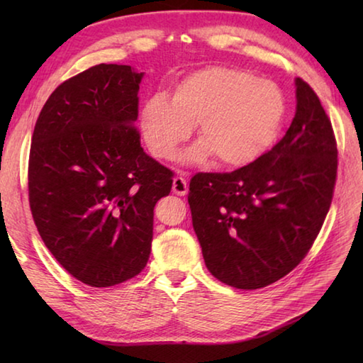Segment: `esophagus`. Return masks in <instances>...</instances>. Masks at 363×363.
I'll return each mask as SVG.
<instances>
[{
  "instance_id": "34e87169",
  "label": "esophagus",
  "mask_w": 363,
  "mask_h": 363,
  "mask_svg": "<svg viewBox=\"0 0 363 363\" xmlns=\"http://www.w3.org/2000/svg\"><path fill=\"white\" fill-rule=\"evenodd\" d=\"M173 191H174L176 195H179V196L187 195L189 186H187V181L184 179L182 176H176L174 179H173Z\"/></svg>"
}]
</instances>
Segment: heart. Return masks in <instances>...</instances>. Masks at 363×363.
Instances as JSON below:
<instances>
[{"mask_svg": "<svg viewBox=\"0 0 363 363\" xmlns=\"http://www.w3.org/2000/svg\"><path fill=\"white\" fill-rule=\"evenodd\" d=\"M285 113L279 87L243 70L206 67L173 87L169 101L146 99L140 126L154 157L172 160L196 125L201 142L187 151L195 164L213 156L223 167L256 160L274 142Z\"/></svg>", "mask_w": 363, "mask_h": 363, "instance_id": "1", "label": "heart"}]
</instances>
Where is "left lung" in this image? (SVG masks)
Returning a JSON list of instances; mask_svg holds the SVG:
<instances>
[{"label": "left lung", "mask_w": 363, "mask_h": 363, "mask_svg": "<svg viewBox=\"0 0 363 363\" xmlns=\"http://www.w3.org/2000/svg\"><path fill=\"white\" fill-rule=\"evenodd\" d=\"M337 140L313 89L296 78V113L272 150L230 173H196L189 204L209 272L242 290L303 260L333 203Z\"/></svg>", "instance_id": "1"}]
</instances>
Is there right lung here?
Returning <instances> with one entry per match:
<instances>
[{
    "label": "right lung",
    "mask_w": 363,
    "mask_h": 363,
    "mask_svg": "<svg viewBox=\"0 0 363 363\" xmlns=\"http://www.w3.org/2000/svg\"><path fill=\"white\" fill-rule=\"evenodd\" d=\"M143 73L99 64L64 81L35 121L28 194L43 243L90 287H111L146 267L154 206L173 172L145 154L138 115Z\"/></svg>",
    "instance_id": "add662e5"
}]
</instances>
